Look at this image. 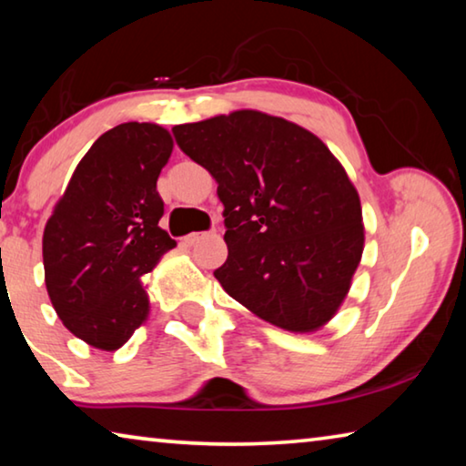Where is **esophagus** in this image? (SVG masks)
I'll list each match as a JSON object with an SVG mask.
<instances>
[{
  "instance_id": "obj_1",
  "label": "esophagus",
  "mask_w": 466,
  "mask_h": 466,
  "mask_svg": "<svg viewBox=\"0 0 466 466\" xmlns=\"http://www.w3.org/2000/svg\"><path fill=\"white\" fill-rule=\"evenodd\" d=\"M205 236H211V234L209 232H193V234L185 236L183 244H185V247H193V244H197L201 238H205Z\"/></svg>"
}]
</instances>
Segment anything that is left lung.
Segmentation results:
<instances>
[{"mask_svg": "<svg viewBox=\"0 0 466 466\" xmlns=\"http://www.w3.org/2000/svg\"><path fill=\"white\" fill-rule=\"evenodd\" d=\"M178 147L218 183L226 263L216 279L271 325L310 333L351 286L364 224L356 187L330 149L296 123L234 110L172 127Z\"/></svg>", "mask_w": 466, "mask_h": 466, "instance_id": "obj_1", "label": "left lung"}]
</instances>
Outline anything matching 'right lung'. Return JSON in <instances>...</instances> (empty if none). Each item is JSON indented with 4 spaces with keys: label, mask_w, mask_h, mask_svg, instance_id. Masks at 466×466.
<instances>
[{
    "label": "right lung",
    "mask_w": 466,
    "mask_h": 466,
    "mask_svg": "<svg viewBox=\"0 0 466 466\" xmlns=\"http://www.w3.org/2000/svg\"><path fill=\"white\" fill-rule=\"evenodd\" d=\"M172 154L170 133L154 123H121L94 141L43 234L51 304L76 337L115 351L149 310L141 275L177 242L157 222L156 191Z\"/></svg>",
    "instance_id": "obj_1"
}]
</instances>
